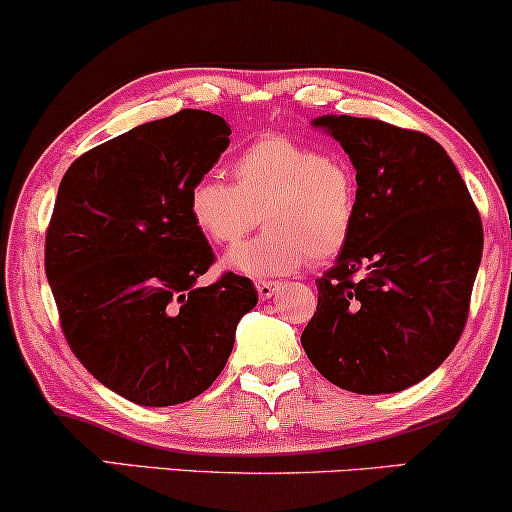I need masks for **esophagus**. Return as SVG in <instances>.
Returning <instances> with one entry per match:
<instances>
[{
    "label": "esophagus",
    "instance_id": "esophagus-1",
    "mask_svg": "<svg viewBox=\"0 0 512 512\" xmlns=\"http://www.w3.org/2000/svg\"><path fill=\"white\" fill-rule=\"evenodd\" d=\"M280 289H282V282H273V280L256 282V292H258V296H261L263 301L270 299V296H273L275 292H280Z\"/></svg>",
    "mask_w": 512,
    "mask_h": 512
}]
</instances>
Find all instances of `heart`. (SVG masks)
<instances>
[{
	"instance_id": "b5f03b06",
	"label": "heart",
	"mask_w": 512,
	"mask_h": 512,
	"mask_svg": "<svg viewBox=\"0 0 512 512\" xmlns=\"http://www.w3.org/2000/svg\"><path fill=\"white\" fill-rule=\"evenodd\" d=\"M235 185L204 175L189 189V218L208 242L235 246L256 230L254 242L225 256V268L246 277L294 273L311 256L325 263L349 244L358 213L351 163L287 135H266L232 163Z\"/></svg>"
}]
</instances>
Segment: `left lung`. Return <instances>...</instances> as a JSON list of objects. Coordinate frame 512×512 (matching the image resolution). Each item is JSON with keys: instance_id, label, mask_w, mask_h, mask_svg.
<instances>
[{"instance_id": "left-lung-1", "label": "left lung", "mask_w": 512, "mask_h": 512, "mask_svg": "<svg viewBox=\"0 0 512 512\" xmlns=\"http://www.w3.org/2000/svg\"><path fill=\"white\" fill-rule=\"evenodd\" d=\"M356 170L349 244L318 285L301 334L325 380L394 394L432 375L458 344L482 261V220L444 147L375 118L318 116Z\"/></svg>"}]
</instances>
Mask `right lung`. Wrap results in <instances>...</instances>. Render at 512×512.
<instances>
[{
    "mask_svg": "<svg viewBox=\"0 0 512 512\" xmlns=\"http://www.w3.org/2000/svg\"><path fill=\"white\" fill-rule=\"evenodd\" d=\"M230 135L216 113L178 111L82 154L56 194L44 270L61 330L104 387L140 406L204 394L258 301L235 273L197 285L213 251L187 197Z\"/></svg>",
    "mask_w": 512,
    "mask_h": 512,
    "instance_id": "obj_1",
    "label": "right lung"
}]
</instances>
